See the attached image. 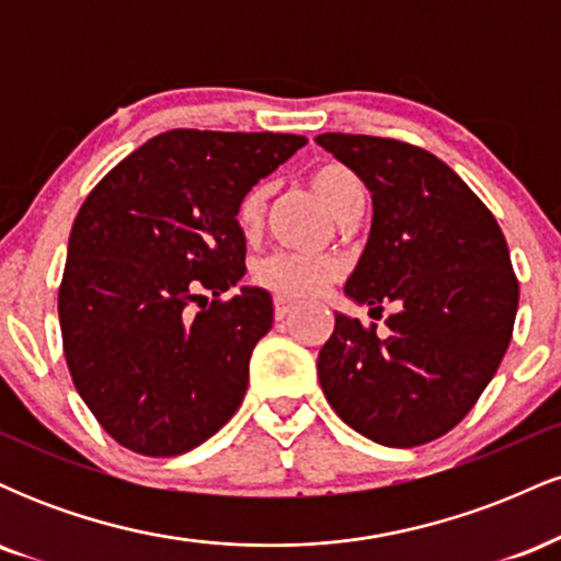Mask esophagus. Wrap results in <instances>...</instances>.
<instances>
[{
  "label": "esophagus",
  "instance_id": "esophagus-1",
  "mask_svg": "<svg viewBox=\"0 0 561 561\" xmlns=\"http://www.w3.org/2000/svg\"><path fill=\"white\" fill-rule=\"evenodd\" d=\"M295 308V302L293 300H287V298H274V317L276 319H285L289 311H293Z\"/></svg>",
  "mask_w": 561,
  "mask_h": 561
}]
</instances>
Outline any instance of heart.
<instances>
[{
	"instance_id": "heart-1",
	"label": "heart",
	"mask_w": 561,
	"mask_h": 561,
	"mask_svg": "<svg viewBox=\"0 0 561 561\" xmlns=\"http://www.w3.org/2000/svg\"><path fill=\"white\" fill-rule=\"evenodd\" d=\"M308 184L317 192L321 203L332 210L337 218L351 205L364 203L366 186L358 173L347 169L345 163L337 160H327L308 173ZM263 210H266V186L259 184L248 192L237 205V227L244 234H255L261 229ZM337 276V263L324 255L311 253H293V250H282V253L268 255L255 266V279L272 293L282 298H311L319 295L330 282Z\"/></svg>"
}]
</instances>
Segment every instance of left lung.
I'll use <instances>...</instances> for the list:
<instances>
[{
	"instance_id": "left-lung-1",
	"label": "left lung",
	"mask_w": 561,
	"mask_h": 561,
	"mask_svg": "<svg viewBox=\"0 0 561 561\" xmlns=\"http://www.w3.org/2000/svg\"><path fill=\"white\" fill-rule=\"evenodd\" d=\"M317 141L369 186L371 216L345 295L396 302L388 334L334 313L319 382L347 427L390 448L454 430L488 388L517 317L519 282L485 203L422 147L366 134Z\"/></svg>"
}]
</instances>
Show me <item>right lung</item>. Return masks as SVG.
Instances as JSON below:
<instances>
[{
	"label": "right lung",
	"instance_id": "obj_1",
	"mask_svg": "<svg viewBox=\"0 0 561 561\" xmlns=\"http://www.w3.org/2000/svg\"><path fill=\"white\" fill-rule=\"evenodd\" d=\"M298 134L173 128L121 160L83 199L57 313L76 390L107 435L179 456L227 424L272 295L242 287L237 205L306 145ZM208 288L211 306H188Z\"/></svg>",
	"mask_w": 561,
	"mask_h": 561
}]
</instances>
